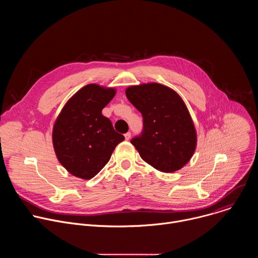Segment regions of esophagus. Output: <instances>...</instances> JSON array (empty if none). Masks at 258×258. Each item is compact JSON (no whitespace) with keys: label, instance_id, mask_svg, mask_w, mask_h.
<instances>
[{"label":"esophagus","instance_id":"1","mask_svg":"<svg viewBox=\"0 0 258 258\" xmlns=\"http://www.w3.org/2000/svg\"><path fill=\"white\" fill-rule=\"evenodd\" d=\"M124 139H125V141H128L131 139V133H126L124 135Z\"/></svg>","mask_w":258,"mask_h":258}]
</instances>
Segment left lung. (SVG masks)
<instances>
[{"instance_id": "1", "label": "left lung", "mask_w": 258, "mask_h": 258, "mask_svg": "<svg viewBox=\"0 0 258 258\" xmlns=\"http://www.w3.org/2000/svg\"><path fill=\"white\" fill-rule=\"evenodd\" d=\"M125 95L144 119L141 137L131 141L141 158L166 173L185 166L196 150L197 132L181 97L158 83L131 86Z\"/></svg>"}]
</instances>
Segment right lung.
<instances>
[{"label": "right lung", "mask_w": 258, "mask_h": 258, "mask_svg": "<svg viewBox=\"0 0 258 258\" xmlns=\"http://www.w3.org/2000/svg\"><path fill=\"white\" fill-rule=\"evenodd\" d=\"M115 94V88L87 85L65 103L57 116L52 132L54 151L70 174L91 179L124 140L102 114Z\"/></svg>", "instance_id": "add662e5"}]
</instances>
